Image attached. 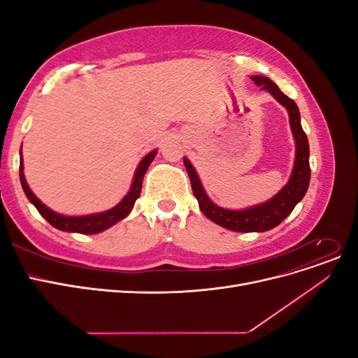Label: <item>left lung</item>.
Segmentation results:
<instances>
[{"instance_id": "1", "label": "left lung", "mask_w": 358, "mask_h": 358, "mask_svg": "<svg viewBox=\"0 0 358 358\" xmlns=\"http://www.w3.org/2000/svg\"><path fill=\"white\" fill-rule=\"evenodd\" d=\"M252 80L257 86H262V90L268 91L280 104L287 107L289 115V125L296 138V162L294 170H292V175L287 185L273 199H270L267 203L255 206V208L245 210L222 209L220 206L213 204L209 197L206 196L196 170H194L191 162L187 158H183V164H185L191 180L192 192L199 200L201 212L215 224L241 233L267 231L279 225L292 212V209L296 208V204L305 197L310 180L309 143L300 124L297 104L294 103V100H291L289 96L280 91L278 85L268 78H264V76H252Z\"/></svg>"}]
</instances>
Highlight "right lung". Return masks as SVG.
<instances>
[{"instance_id": "obj_1", "label": "right lung", "mask_w": 358, "mask_h": 358, "mask_svg": "<svg viewBox=\"0 0 358 358\" xmlns=\"http://www.w3.org/2000/svg\"><path fill=\"white\" fill-rule=\"evenodd\" d=\"M157 155V150H152V152H149L142 162H140L137 171H136V176L133 180V185L129 192L127 196L122 199V201L116 204L115 208H112L110 210L103 212V213H96V215H86V216H64L59 215L57 212L50 210L49 208H46L45 204H43L32 191L29 189L28 183L25 180L24 176V164H22V155H20V166H19V171H20V183H22V188L27 194L28 200L36 206L37 210L40 212V215L45 218L50 225L55 227L58 230L62 231H70V233H82V234H95V233H100L106 229H109L110 225L116 224L117 221L124 220L125 216L131 212L133 206L136 203V200L140 196V191H142V183H143V176L149 167L150 162L155 158Z\"/></svg>"}]
</instances>
